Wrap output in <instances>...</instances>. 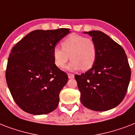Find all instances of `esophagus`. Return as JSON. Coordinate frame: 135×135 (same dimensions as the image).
Wrapping results in <instances>:
<instances>
[{"mask_svg": "<svg viewBox=\"0 0 135 135\" xmlns=\"http://www.w3.org/2000/svg\"><path fill=\"white\" fill-rule=\"evenodd\" d=\"M68 76H69V78H74V74H70V73H69V74H68Z\"/></svg>", "mask_w": 135, "mask_h": 135, "instance_id": "34e87169", "label": "esophagus"}]
</instances>
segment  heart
Listing matches in <instances>:
<instances>
[{
    "instance_id": "obj_1",
    "label": "heart",
    "mask_w": 135,
    "mask_h": 135,
    "mask_svg": "<svg viewBox=\"0 0 135 135\" xmlns=\"http://www.w3.org/2000/svg\"><path fill=\"white\" fill-rule=\"evenodd\" d=\"M62 48L55 47L53 57L55 64L63 68L69 59L71 61L67 69L77 71L82 69L88 71L94 66L97 57V47L94 40L78 34H71L61 43Z\"/></svg>"
}]
</instances>
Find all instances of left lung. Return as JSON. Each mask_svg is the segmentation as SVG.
Instances as JSON below:
<instances>
[{
	"instance_id": "8db88e82",
	"label": "left lung",
	"mask_w": 135,
	"mask_h": 135,
	"mask_svg": "<svg viewBox=\"0 0 135 135\" xmlns=\"http://www.w3.org/2000/svg\"><path fill=\"white\" fill-rule=\"evenodd\" d=\"M88 33L96 43L97 57L85 74L75 75L80 92V102L93 111H105L123 100L130 83L131 70L125 50L99 31Z\"/></svg>"
}]
</instances>
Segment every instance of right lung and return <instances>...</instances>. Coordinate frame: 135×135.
Instances as JSON below:
<instances>
[{"label": "right lung", "mask_w": 135, "mask_h": 135, "mask_svg": "<svg viewBox=\"0 0 135 135\" xmlns=\"http://www.w3.org/2000/svg\"><path fill=\"white\" fill-rule=\"evenodd\" d=\"M69 33L65 28L33 31L12 49L5 78L13 99L26 113L47 114L59 104L68 76L55 64L53 49Z\"/></svg>", "instance_id": "obj_1"}]
</instances>
